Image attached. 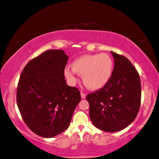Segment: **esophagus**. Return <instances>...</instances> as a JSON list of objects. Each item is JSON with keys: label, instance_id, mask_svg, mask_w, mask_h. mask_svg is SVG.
<instances>
[{"label": "esophagus", "instance_id": "esophagus-1", "mask_svg": "<svg viewBox=\"0 0 159 159\" xmlns=\"http://www.w3.org/2000/svg\"><path fill=\"white\" fill-rule=\"evenodd\" d=\"M86 93H83V92H80V97H81V99H85L86 98Z\"/></svg>", "mask_w": 159, "mask_h": 159}]
</instances>
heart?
<instances>
[{
	"mask_svg": "<svg viewBox=\"0 0 159 159\" xmlns=\"http://www.w3.org/2000/svg\"><path fill=\"white\" fill-rule=\"evenodd\" d=\"M113 70V60L107 53L84 55L73 62L72 68L68 66L65 68L64 75L71 86L76 84L77 74L82 75L85 86L97 91L108 84Z\"/></svg>",
	"mask_w": 159,
	"mask_h": 159,
	"instance_id": "obj_1",
	"label": "heart"
}]
</instances>
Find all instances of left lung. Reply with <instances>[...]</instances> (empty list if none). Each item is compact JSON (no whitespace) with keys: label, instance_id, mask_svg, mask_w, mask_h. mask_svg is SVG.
Returning <instances> with one entry per match:
<instances>
[{"label":"left lung","instance_id":"1","mask_svg":"<svg viewBox=\"0 0 159 159\" xmlns=\"http://www.w3.org/2000/svg\"><path fill=\"white\" fill-rule=\"evenodd\" d=\"M115 66L112 76L104 87L87 95L89 116L98 129L120 131L130 125L140 109L141 85L131 62L123 55L111 52Z\"/></svg>","mask_w":159,"mask_h":159}]
</instances>
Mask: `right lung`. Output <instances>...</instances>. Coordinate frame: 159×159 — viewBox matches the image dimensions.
<instances>
[{
	"mask_svg": "<svg viewBox=\"0 0 159 159\" xmlns=\"http://www.w3.org/2000/svg\"><path fill=\"white\" fill-rule=\"evenodd\" d=\"M68 56L62 50L45 51L26 64L17 86L16 102L25 124L42 138L67 129L80 102L79 89L67 85Z\"/></svg>",
	"mask_w": 159,
	"mask_h": 159,
	"instance_id": "1",
	"label": "right lung"
}]
</instances>
